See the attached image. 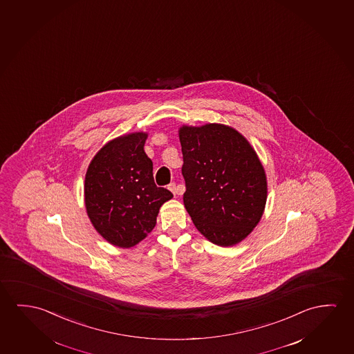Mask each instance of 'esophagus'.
Returning a JSON list of instances; mask_svg holds the SVG:
<instances>
[{
	"instance_id": "esophagus-1",
	"label": "esophagus",
	"mask_w": 354,
	"mask_h": 354,
	"mask_svg": "<svg viewBox=\"0 0 354 354\" xmlns=\"http://www.w3.org/2000/svg\"><path fill=\"white\" fill-rule=\"evenodd\" d=\"M169 190L171 191L174 195H181L183 194V191L180 190L179 187L176 186L175 183H171V184H169L168 185Z\"/></svg>"
}]
</instances>
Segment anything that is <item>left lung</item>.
Wrapping results in <instances>:
<instances>
[{"label":"left lung","instance_id":"obj_1","mask_svg":"<svg viewBox=\"0 0 354 354\" xmlns=\"http://www.w3.org/2000/svg\"><path fill=\"white\" fill-rule=\"evenodd\" d=\"M184 205L197 230L218 246H233L261 221L266 171L250 142L224 124L180 126Z\"/></svg>","mask_w":354,"mask_h":354}]
</instances>
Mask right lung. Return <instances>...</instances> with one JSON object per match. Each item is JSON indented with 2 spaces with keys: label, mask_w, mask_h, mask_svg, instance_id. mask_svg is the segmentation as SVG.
<instances>
[{
  "label": "right lung",
  "mask_w": 354,
  "mask_h": 354,
  "mask_svg": "<svg viewBox=\"0 0 354 354\" xmlns=\"http://www.w3.org/2000/svg\"><path fill=\"white\" fill-rule=\"evenodd\" d=\"M147 132H131L105 143L84 178V205L94 229L114 246L129 249L157 224L159 208L173 194L157 187L145 152Z\"/></svg>",
  "instance_id": "obj_1"
}]
</instances>
